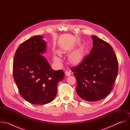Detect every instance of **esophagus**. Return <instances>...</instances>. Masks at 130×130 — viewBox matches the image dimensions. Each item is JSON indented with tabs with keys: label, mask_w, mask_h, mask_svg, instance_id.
<instances>
[{
	"label": "esophagus",
	"mask_w": 130,
	"mask_h": 130,
	"mask_svg": "<svg viewBox=\"0 0 130 130\" xmlns=\"http://www.w3.org/2000/svg\"><path fill=\"white\" fill-rule=\"evenodd\" d=\"M65 75H66L67 76H69L71 75V73H70L69 71H66L65 72Z\"/></svg>",
	"instance_id": "esophagus-1"
}]
</instances>
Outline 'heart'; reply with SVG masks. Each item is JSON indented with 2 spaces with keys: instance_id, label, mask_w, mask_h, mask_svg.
<instances>
[{
  "instance_id": "1",
  "label": "heart",
  "mask_w": 130,
  "mask_h": 130,
  "mask_svg": "<svg viewBox=\"0 0 130 130\" xmlns=\"http://www.w3.org/2000/svg\"><path fill=\"white\" fill-rule=\"evenodd\" d=\"M82 56V53L80 51H77L74 52L70 55V60L72 63H78L81 60ZM53 59L55 61H56L58 63H60L61 61V59L59 55L54 54L53 55Z\"/></svg>"
}]
</instances>
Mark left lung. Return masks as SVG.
Returning a JSON list of instances; mask_svg holds the SVG:
<instances>
[{
    "label": "left lung",
    "instance_id": "left-lung-1",
    "mask_svg": "<svg viewBox=\"0 0 130 130\" xmlns=\"http://www.w3.org/2000/svg\"><path fill=\"white\" fill-rule=\"evenodd\" d=\"M91 38L93 46L89 54L71 69L77 82V93L88 102L106 97L112 89L118 71L117 59L112 46L96 35Z\"/></svg>",
    "mask_w": 130,
    "mask_h": 130
}]
</instances>
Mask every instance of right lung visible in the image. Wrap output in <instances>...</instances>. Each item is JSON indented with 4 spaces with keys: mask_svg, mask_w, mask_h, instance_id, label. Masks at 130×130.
I'll return each mask as SVG.
<instances>
[{
    "mask_svg": "<svg viewBox=\"0 0 130 130\" xmlns=\"http://www.w3.org/2000/svg\"><path fill=\"white\" fill-rule=\"evenodd\" d=\"M43 36L35 35L21 44L15 53L13 78L21 96L28 102L43 105L53 101L62 70H54L43 54L46 51Z\"/></svg>",
    "mask_w": 130,
    "mask_h": 130,
    "instance_id": "right-lung-1",
    "label": "right lung"
}]
</instances>
